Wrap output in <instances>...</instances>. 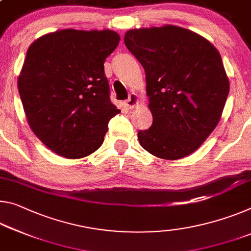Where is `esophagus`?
Wrapping results in <instances>:
<instances>
[{"mask_svg":"<svg viewBox=\"0 0 251 251\" xmlns=\"http://www.w3.org/2000/svg\"><path fill=\"white\" fill-rule=\"evenodd\" d=\"M125 105L128 107V108H134L135 106L138 105V96L136 94H130L129 97L125 101Z\"/></svg>","mask_w":251,"mask_h":251,"instance_id":"obj_1","label":"esophagus"}]
</instances>
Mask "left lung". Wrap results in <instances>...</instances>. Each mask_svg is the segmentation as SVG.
<instances>
[{"instance_id": "left-lung-1", "label": "left lung", "mask_w": 251, "mask_h": 251, "mask_svg": "<svg viewBox=\"0 0 251 251\" xmlns=\"http://www.w3.org/2000/svg\"><path fill=\"white\" fill-rule=\"evenodd\" d=\"M125 46L146 75L153 124L140 130L143 149L178 160L202 145L220 121L229 79L219 51L208 40L176 25L128 30Z\"/></svg>"}]
</instances>
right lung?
I'll use <instances>...</instances> for the list:
<instances>
[{
  "instance_id": "right-lung-1",
  "label": "right lung",
  "mask_w": 251,
  "mask_h": 251,
  "mask_svg": "<svg viewBox=\"0 0 251 251\" xmlns=\"http://www.w3.org/2000/svg\"><path fill=\"white\" fill-rule=\"evenodd\" d=\"M121 37L111 30H59L29 47L18 89L27 124L40 141L66 158H81L104 142L111 117L104 62Z\"/></svg>"
}]
</instances>
